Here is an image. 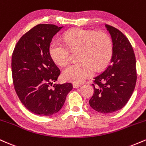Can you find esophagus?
Returning a JSON list of instances; mask_svg holds the SVG:
<instances>
[{"mask_svg":"<svg viewBox=\"0 0 146 146\" xmlns=\"http://www.w3.org/2000/svg\"><path fill=\"white\" fill-rule=\"evenodd\" d=\"M73 88H79V87L81 86V84H77V83H73Z\"/></svg>","mask_w":146,"mask_h":146,"instance_id":"1","label":"esophagus"}]
</instances>
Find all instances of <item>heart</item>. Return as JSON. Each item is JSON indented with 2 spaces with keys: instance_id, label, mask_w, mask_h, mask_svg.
<instances>
[{
  "instance_id": "heart-1",
  "label": "heart",
  "mask_w": 146,
  "mask_h": 146,
  "mask_svg": "<svg viewBox=\"0 0 146 146\" xmlns=\"http://www.w3.org/2000/svg\"><path fill=\"white\" fill-rule=\"evenodd\" d=\"M64 43L54 38L49 45V53L53 61L60 66L68 62L70 50L79 48L78 62L71 64L64 69L62 78L74 83H81L104 68L113 56L110 37L102 31L95 32L81 28L66 31L63 36Z\"/></svg>"
}]
</instances>
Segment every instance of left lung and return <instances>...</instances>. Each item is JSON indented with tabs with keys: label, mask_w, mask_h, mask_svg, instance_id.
<instances>
[{
	"label": "left lung",
	"mask_w": 146,
	"mask_h": 146,
	"mask_svg": "<svg viewBox=\"0 0 146 146\" xmlns=\"http://www.w3.org/2000/svg\"><path fill=\"white\" fill-rule=\"evenodd\" d=\"M105 26L113 40V56L109 66L94 78V93L89 100L93 109L104 114L121 109L131 97L137 82L136 59L130 41L119 29Z\"/></svg>",
	"instance_id": "8db88e82"
}]
</instances>
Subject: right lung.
Here are the masks:
<instances>
[{
  "mask_svg": "<svg viewBox=\"0 0 146 146\" xmlns=\"http://www.w3.org/2000/svg\"><path fill=\"white\" fill-rule=\"evenodd\" d=\"M63 27L39 24L21 37L11 57L13 83L18 98L30 112L51 116L61 109L71 83L54 84L60 71L52 60L49 45Z\"/></svg>",
  "mask_w": 146,
  "mask_h": 146,
  "instance_id": "1",
  "label": "right lung"
}]
</instances>
